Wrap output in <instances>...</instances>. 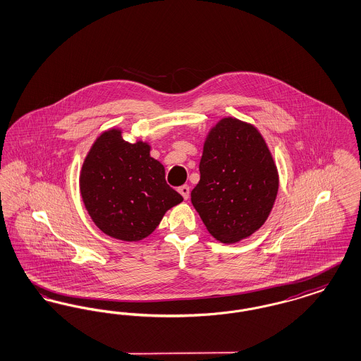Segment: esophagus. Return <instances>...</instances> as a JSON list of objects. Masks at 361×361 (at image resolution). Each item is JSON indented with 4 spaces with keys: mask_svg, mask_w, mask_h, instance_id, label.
I'll list each match as a JSON object with an SVG mask.
<instances>
[{
    "mask_svg": "<svg viewBox=\"0 0 361 361\" xmlns=\"http://www.w3.org/2000/svg\"><path fill=\"white\" fill-rule=\"evenodd\" d=\"M178 192H180V193H181V196L184 197V200H188L189 192H190V190H189L188 185H183V187H180V188H178Z\"/></svg>",
    "mask_w": 361,
    "mask_h": 361,
    "instance_id": "obj_1",
    "label": "esophagus"
}]
</instances>
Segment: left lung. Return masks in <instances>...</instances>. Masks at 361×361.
Instances as JSON below:
<instances>
[{"instance_id": "1", "label": "left lung", "mask_w": 361, "mask_h": 361, "mask_svg": "<svg viewBox=\"0 0 361 361\" xmlns=\"http://www.w3.org/2000/svg\"><path fill=\"white\" fill-rule=\"evenodd\" d=\"M199 171L190 202L215 240L237 243L265 224L279 172L257 127L231 116L221 119L207 134Z\"/></svg>"}]
</instances>
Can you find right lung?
<instances>
[{
	"label": "right lung",
	"instance_id": "1",
	"mask_svg": "<svg viewBox=\"0 0 361 361\" xmlns=\"http://www.w3.org/2000/svg\"><path fill=\"white\" fill-rule=\"evenodd\" d=\"M121 134V128H109L96 137L81 166L80 192L104 234L137 242L149 237L183 196L166 184L165 168L150 155V143H130Z\"/></svg>",
	"mask_w": 361,
	"mask_h": 361
}]
</instances>
